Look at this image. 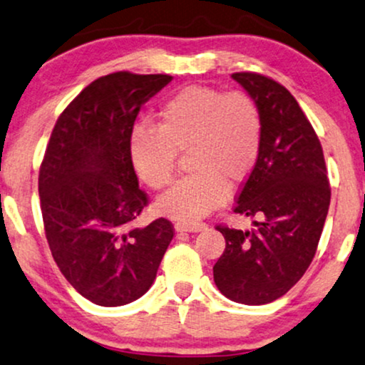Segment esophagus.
I'll use <instances>...</instances> for the list:
<instances>
[{
	"mask_svg": "<svg viewBox=\"0 0 365 365\" xmlns=\"http://www.w3.org/2000/svg\"><path fill=\"white\" fill-rule=\"evenodd\" d=\"M205 229V222H185V220H178V222L175 224V230H177V232H200V230Z\"/></svg>",
	"mask_w": 365,
	"mask_h": 365,
	"instance_id": "esophagus-1",
	"label": "esophagus"
}]
</instances>
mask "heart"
Wrapping results in <instances>:
<instances>
[{"mask_svg": "<svg viewBox=\"0 0 365 365\" xmlns=\"http://www.w3.org/2000/svg\"><path fill=\"white\" fill-rule=\"evenodd\" d=\"M158 124L136 121L129 129L133 168L151 190L172 182L178 151L188 150L193 172L158 200L163 214L197 220L227 198V182H241L255 168L262 145V114L244 91L188 86L160 104Z\"/></svg>", "mask_w": 365, "mask_h": 365, "instance_id": "1", "label": "heart"}]
</instances>
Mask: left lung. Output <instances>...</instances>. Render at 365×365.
Segmentation results:
<instances>
[{
	"label": "left lung",
	"instance_id": "left-lung-1",
	"mask_svg": "<svg viewBox=\"0 0 365 365\" xmlns=\"http://www.w3.org/2000/svg\"><path fill=\"white\" fill-rule=\"evenodd\" d=\"M232 79L262 114L259 158L234 212L259 220L252 230L217 225L225 249L214 281L232 302L264 305L292 289L310 266L329 214L330 185L320 140L292 92L255 72H236Z\"/></svg>",
	"mask_w": 365,
	"mask_h": 365
}]
</instances>
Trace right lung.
<instances>
[{
  "label": "right lung",
  "instance_id": "add662e5",
  "mask_svg": "<svg viewBox=\"0 0 365 365\" xmlns=\"http://www.w3.org/2000/svg\"><path fill=\"white\" fill-rule=\"evenodd\" d=\"M172 79L99 77L63 109L50 135L38 175L45 236L66 279L96 305L121 307L143 297L173 239L163 217L133 225L148 195L128 150L141 106Z\"/></svg>",
  "mask_w": 365,
  "mask_h": 365
}]
</instances>
